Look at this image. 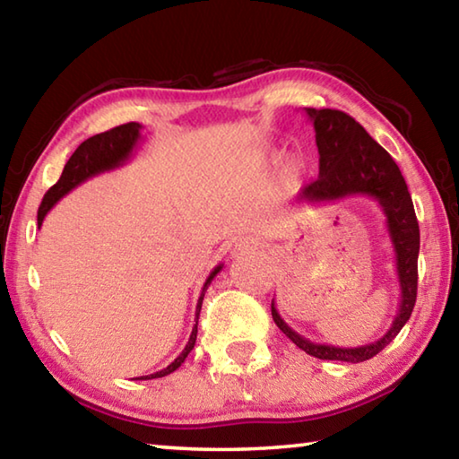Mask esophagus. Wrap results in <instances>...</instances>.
I'll list each match as a JSON object with an SVG mask.
<instances>
[{
  "instance_id": "esophagus-1",
  "label": "esophagus",
  "mask_w": 459,
  "mask_h": 459,
  "mask_svg": "<svg viewBox=\"0 0 459 459\" xmlns=\"http://www.w3.org/2000/svg\"><path fill=\"white\" fill-rule=\"evenodd\" d=\"M257 240H240L238 243V251H243V253H255L257 251Z\"/></svg>"
}]
</instances>
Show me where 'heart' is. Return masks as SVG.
Listing matches in <instances>:
<instances>
[{"label":"heart","mask_w":459,"mask_h":459,"mask_svg":"<svg viewBox=\"0 0 459 459\" xmlns=\"http://www.w3.org/2000/svg\"><path fill=\"white\" fill-rule=\"evenodd\" d=\"M298 161H295V160H287L285 161V172L287 174H293V172H298Z\"/></svg>","instance_id":"1"}]
</instances>
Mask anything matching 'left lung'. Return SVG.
Here are the masks:
<instances>
[{
  "mask_svg": "<svg viewBox=\"0 0 459 459\" xmlns=\"http://www.w3.org/2000/svg\"><path fill=\"white\" fill-rule=\"evenodd\" d=\"M304 111L316 131L320 174H317V180L301 188L298 202L322 204V202H336L348 196H370L377 200L385 214L386 232L394 251L401 301L399 312L385 336L356 348L316 344V342L299 336L279 316L275 301H271V316H273L277 328L309 356H316L320 360L364 362L377 356L386 344H391L403 325L409 322L415 307L419 222L399 166L394 164L385 147H380L367 134L360 123L336 108H304Z\"/></svg>",
  "mask_w": 459,
  "mask_h": 459,
  "instance_id": "8db88e82",
  "label": "left lung"
}]
</instances>
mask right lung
I'll return each mask as SVG.
<instances>
[{
	"mask_svg": "<svg viewBox=\"0 0 459 459\" xmlns=\"http://www.w3.org/2000/svg\"><path fill=\"white\" fill-rule=\"evenodd\" d=\"M139 139H142V126H139V123H126V126L113 127V129L105 131V134L92 135V137L87 139V142H82L79 147H76V152L71 155V160L66 161L65 169H62L60 180L54 184L48 192L44 194L42 204H40V208H38V227H42L44 216L52 211V206L56 204L60 198H65L68 192L74 190L76 186H81L82 182H87V180H91V178H95L99 174L111 172V169H117L121 166H126L131 155H134ZM221 269H222V263L211 271V275H208L204 285H202V291H200V298H198V304H196V317H194V322H196V324H194L188 344L184 346V351L180 352V356H178V359L172 364H168L166 368H161V370L153 372V375H147V377H137L135 380L161 378V377H166V375H169V372H174L176 368L182 367L186 356L192 352L194 344H196L198 316H200V309H202V299H204V293L208 290V285L212 283V279L221 273Z\"/></svg>",
	"mask_w": 459,
	"mask_h": 459,
	"instance_id": "right-lung-1",
	"label": "right lung"
}]
</instances>
